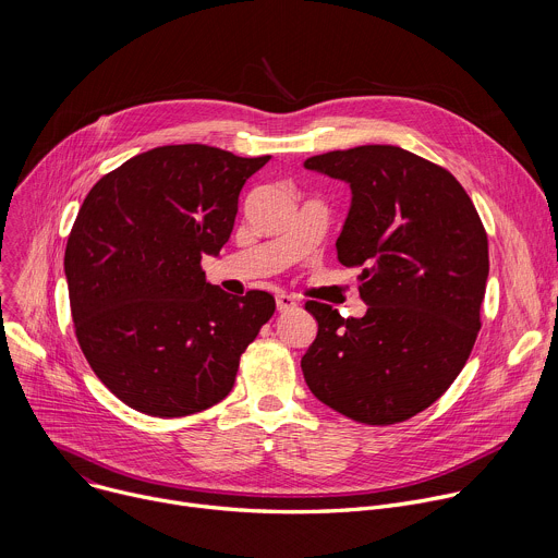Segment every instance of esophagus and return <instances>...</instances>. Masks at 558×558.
<instances>
[{
  "instance_id": "34e87169",
  "label": "esophagus",
  "mask_w": 558,
  "mask_h": 558,
  "mask_svg": "<svg viewBox=\"0 0 558 558\" xmlns=\"http://www.w3.org/2000/svg\"><path fill=\"white\" fill-rule=\"evenodd\" d=\"M295 306H298V302H295L293 295H289V293H278V295H276V308H278L280 313L293 311Z\"/></svg>"
}]
</instances>
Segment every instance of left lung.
<instances>
[{
  "label": "left lung",
  "instance_id": "1",
  "mask_svg": "<svg viewBox=\"0 0 558 558\" xmlns=\"http://www.w3.org/2000/svg\"><path fill=\"white\" fill-rule=\"evenodd\" d=\"M306 170L349 183L338 260L360 267L362 317L308 300L317 336L302 355L311 392L371 426L404 422L446 392L476 333L488 280V235L444 168L397 145L311 156Z\"/></svg>",
  "mask_w": 558,
  "mask_h": 558
}]
</instances>
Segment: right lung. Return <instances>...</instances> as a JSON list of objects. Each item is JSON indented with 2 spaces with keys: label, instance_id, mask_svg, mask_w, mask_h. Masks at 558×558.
I'll return each mask as SVG.
<instances>
[{
  "label": "right lung",
  "instance_id": "add662e5",
  "mask_svg": "<svg viewBox=\"0 0 558 558\" xmlns=\"http://www.w3.org/2000/svg\"><path fill=\"white\" fill-rule=\"evenodd\" d=\"M271 156L201 143L132 156L86 196L65 245L74 333L97 377L154 417L201 413L229 395L238 362L276 311L205 280L238 196Z\"/></svg>",
  "mask_w": 558,
  "mask_h": 558
}]
</instances>
